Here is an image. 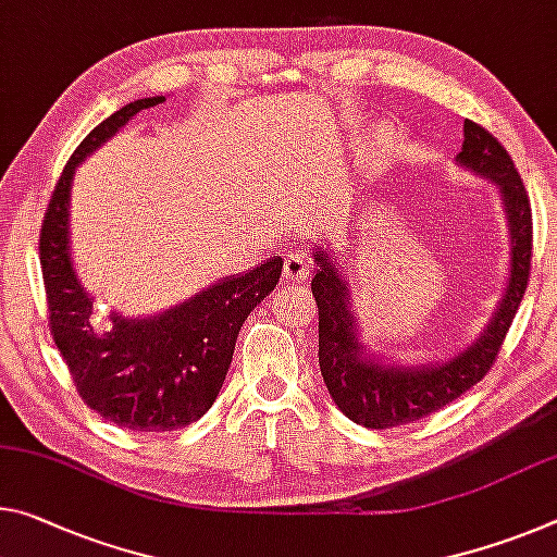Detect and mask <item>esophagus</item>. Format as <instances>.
I'll list each match as a JSON object with an SVG mask.
<instances>
[{"label":"esophagus","instance_id":"obj_1","mask_svg":"<svg viewBox=\"0 0 557 557\" xmlns=\"http://www.w3.org/2000/svg\"><path fill=\"white\" fill-rule=\"evenodd\" d=\"M312 262L305 252H289L285 258V268H282V280L285 282H299L310 277Z\"/></svg>","mask_w":557,"mask_h":557}]
</instances>
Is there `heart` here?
I'll return each instance as SVG.
<instances>
[{"instance_id":"b5f03b06","label":"heart","mask_w":557,"mask_h":557,"mask_svg":"<svg viewBox=\"0 0 557 557\" xmlns=\"http://www.w3.org/2000/svg\"><path fill=\"white\" fill-rule=\"evenodd\" d=\"M386 144H389V134H386V131H374V134L364 140V146L359 148V165L361 168L382 165L386 158Z\"/></svg>"}]
</instances>
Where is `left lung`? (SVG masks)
<instances>
[{
  "label": "left lung",
  "instance_id": "left-lung-1",
  "mask_svg": "<svg viewBox=\"0 0 557 557\" xmlns=\"http://www.w3.org/2000/svg\"><path fill=\"white\" fill-rule=\"evenodd\" d=\"M456 158L461 165L498 185L510 231V277L491 324L451 361L434 367H392L361 357L364 347L357 339L347 285L339 277L337 264L326 258L322 247H317L320 252L314 255V262L320 270L312 280V295L320 310V372L339 411L359 426L392 429L413 423L444 409L479 384L496 361L525 295L531 277L533 215L531 198L513 158L496 136L475 121L463 123V148Z\"/></svg>",
  "mask_w": 557,
  "mask_h": 557
}]
</instances>
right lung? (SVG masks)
Instances as JSON below:
<instances>
[{
    "mask_svg": "<svg viewBox=\"0 0 557 557\" xmlns=\"http://www.w3.org/2000/svg\"><path fill=\"white\" fill-rule=\"evenodd\" d=\"M165 101L138 99L111 113L88 134L59 175L39 233V260L49 305V330L82 401L116 426L175 431L198 421L218 399L231 369L243 322L277 287L282 258L151 320L113 314L101 324L91 297L78 285L69 255V190L76 165L126 126L138 111Z\"/></svg>",
    "mask_w": 557,
    "mask_h": 557,
    "instance_id": "obj_1",
    "label": "right lung"
}]
</instances>
